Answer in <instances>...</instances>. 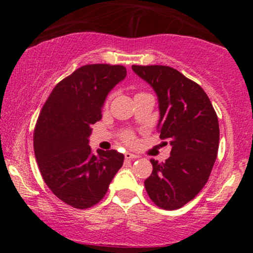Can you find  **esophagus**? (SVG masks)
I'll return each instance as SVG.
<instances>
[{"mask_svg":"<svg viewBox=\"0 0 253 253\" xmlns=\"http://www.w3.org/2000/svg\"><path fill=\"white\" fill-rule=\"evenodd\" d=\"M125 158H126V159H136V158H139V156L134 155V153L127 152V153H125Z\"/></svg>","mask_w":253,"mask_h":253,"instance_id":"34e87169","label":"esophagus"}]
</instances>
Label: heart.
Segmentation results:
<instances>
[{
	"label": "heart",
	"instance_id": "obj_1",
	"mask_svg": "<svg viewBox=\"0 0 253 253\" xmlns=\"http://www.w3.org/2000/svg\"><path fill=\"white\" fill-rule=\"evenodd\" d=\"M121 138H123V140L126 144H128V145L135 144V136H134V134H133L132 132H128V130L124 132L123 134H121Z\"/></svg>",
	"mask_w": 253,
	"mask_h": 253
}]
</instances>
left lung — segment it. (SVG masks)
Returning a JSON list of instances; mask_svg holds the SVG:
<instances>
[{"label":"left lung","instance_id":"left-lung-1","mask_svg":"<svg viewBox=\"0 0 253 253\" xmlns=\"http://www.w3.org/2000/svg\"><path fill=\"white\" fill-rule=\"evenodd\" d=\"M155 89L159 102L161 139H169L170 157L151 159L153 170L145 189L155 205L173 211L195 197L210 178L219 150V121L199 84L165 65H132Z\"/></svg>","mask_w":253,"mask_h":253}]
</instances>
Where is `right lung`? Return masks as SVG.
Segmentation results:
<instances>
[{"instance_id": "1", "label": "right lung", "mask_w": 253, "mask_h": 253, "mask_svg": "<svg viewBox=\"0 0 253 253\" xmlns=\"http://www.w3.org/2000/svg\"><path fill=\"white\" fill-rule=\"evenodd\" d=\"M126 75L123 65L81 66L54 86L38 117L33 146L40 173L58 199L77 210L97 205L124 164L115 150L92 155L88 136L108 92Z\"/></svg>"}]
</instances>
